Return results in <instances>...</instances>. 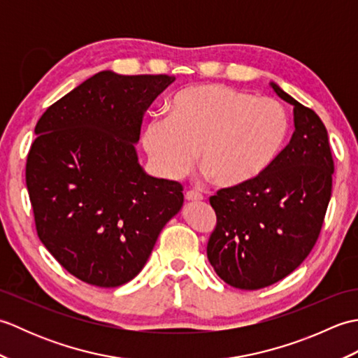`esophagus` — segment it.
<instances>
[{
	"mask_svg": "<svg viewBox=\"0 0 358 358\" xmlns=\"http://www.w3.org/2000/svg\"><path fill=\"white\" fill-rule=\"evenodd\" d=\"M185 196H186L187 201H192V203H196V201H201L203 200V195L199 194V192H194V191L186 192Z\"/></svg>",
	"mask_w": 358,
	"mask_h": 358,
	"instance_id": "esophagus-1",
	"label": "esophagus"
}]
</instances>
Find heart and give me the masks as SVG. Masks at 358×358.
Segmentation results:
<instances>
[{"label": "heart", "mask_w": 358, "mask_h": 358, "mask_svg": "<svg viewBox=\"0 0 358 358\" xmlns=\"http://www.w3.org/2000/svg\"><path fill=\"white\" fill-rule=\"evenodd\" d=\"M289 127L287 112L277 101L224 85H200L173 95L167 118H149L141 141L162 177L185 175L199 152L212 183L235 189L271 169Z\"/></svg>", "instance_id": "obj_1"}]
</instances>
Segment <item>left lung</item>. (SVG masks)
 Returning a JSON list of instances; mask_svg holds the SVG:
<instances>
[{
    "label": "left lung",
    "instance_id": "1",
    "mask_svg": "<svg viewBox=\"0 0 358 358\" xmlns=\"http://www.w3.org/2000/svg\"><path fill=\"white\" fill-rule=\"evenodd\" d=\"M271 86L294 106L291 141L263 177L209 199L217 214L209 263L227 285L246 291L299 268L320 235L332 191L334 159L323 121L275 83Z\"/></svg>",
    "mask_w": 358,
    "mask_h": 358
}]
</instances>
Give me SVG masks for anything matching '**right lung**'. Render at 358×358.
I'll list each match as a JSON object with an SVG mask.
<instances>
[{"label":"right lung","instance_id":"add662e5","mask_svg":"<svg viewBox=\"0 0 358 358\" xmlns=\"http://www.w3.org/2000/svg\"><path fill=\"white\" fill-rule=\"evenodd\" d=\"M169 75L95 73L35 126L26 185L38 237L72 275L100 287L131 281L183 206L177 181L138 163L143 115Z\"/></svg>","mask_w":358,"mask_h":358}]
</instances>
